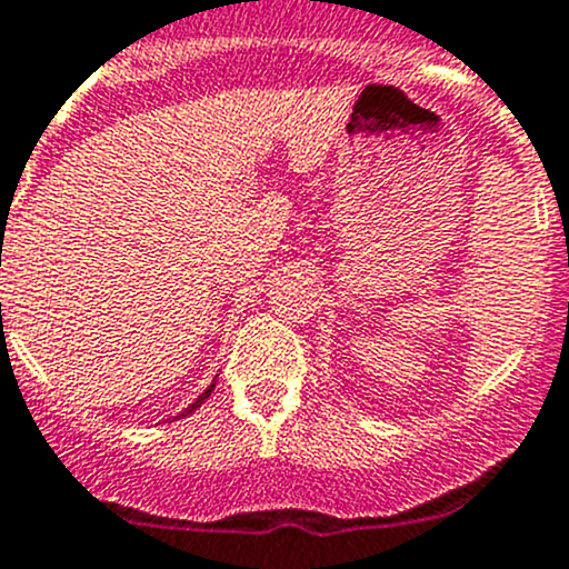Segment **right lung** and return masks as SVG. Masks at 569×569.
Segmentation results:
<instances>
[{
    "instance_id": "right-lung-1",
    "label": "right lung",
    "mask_w": 569,
    "mask_h": 569,
    "mask_svg": "<svg viewBox=\"0 0 569 569\" xmlns=\"http://www.w3.org/2000/svg\"><path fill=\"white\" fill-rule=\"evenodd\" d=\"M212 390H216V381H212V385L210 387H207V390L204 392H201V396L199 398H196V401L193 403H190V407L188 409H184V412L182 415H179V418H184V415H190V412H193V409H199L201 407V403H204L207 401V398H210V392Z\"/></svg>"
}]
</instances>
